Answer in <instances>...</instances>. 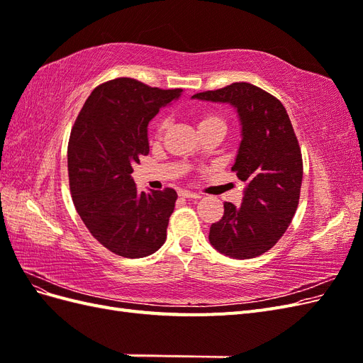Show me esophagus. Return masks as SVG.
<instances>
[{
    "mask_svg": "<svg viewBox=\"0 0 363 363\" xmlns=\"http://www.w3.org/2000/svg\"><path fill=\"white\" fill-rule=\"evenodd\" d=\"M179 196H182V199H188V200H199V199H201L200 194L191 192V191H188V189L179 191Z\"/></svg>",
    "mask_w": 363,
    "mask_h": 363,
    "instance_id": "1",
    "label": "esophagus"
}]
</instances>
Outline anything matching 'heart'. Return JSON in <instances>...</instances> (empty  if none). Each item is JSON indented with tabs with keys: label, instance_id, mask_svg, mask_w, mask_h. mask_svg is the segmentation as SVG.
Returning a JSON list of instances; mask_svg holds the SVG:
<instances>
[{
	"label": "heart",
	"instance_id": "1",
	"mask_svg": "<svg viewBox=\"0 0 363 363\" xmlns=\"http://www.w3.org/2000/svg\"><path fill=\"white\" fill-rule=\"evenodd\" d=\"M208 125H216V127L225 128V121L219 115H216V113H206V115L201 116L199 127L201 128V127H208ZM167 127H168V119L167 118H162L159 125H157V135H162L163 131L167 130Z\"/></svg>",
	"mask_w": 363,
	"mask_h": 363
}]
</instances>
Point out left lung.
Segmentation results:
<instances>
[{
	"label": "left lung",
	"mask_w": 363,
	"mask_h": 363,
	"mask_svg": "<svg viewBox=\"0 0 363 363\" xmlns=\"http://www.w3.org/2000/svg\"><path fill=\"white\" fill-rule=\"evenodd\" d=\"M192 98L230 104L240 127L232 169L245 183L242 203L224 204L208 240L232 259L260 256L286 232L300 200L303 162L289 115L277 98L244 82Z\"/></svg>",
	"instance_id": "obj_1"
}]
</instances>
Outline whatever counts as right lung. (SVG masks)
<instances>
[{
	"label": "right lung",
	"instance_id": "right-lung-1",
	"mask_svg": "<svg viewBox=\"0 0 363 363\" xmlns=\"http://www.w3.org/2000/svg\"><path fill=\"white\" fill-rule=\"evenodd\" d=\"M182 92L115 79L95 87L72 127L68 172L74 206L92 236L118 256H150L167 239L177 192H139L131 172L150 152V121Z\"/></svg>",
	"mask_w": 363,
	"mask_h": 363
}]
</instances>
